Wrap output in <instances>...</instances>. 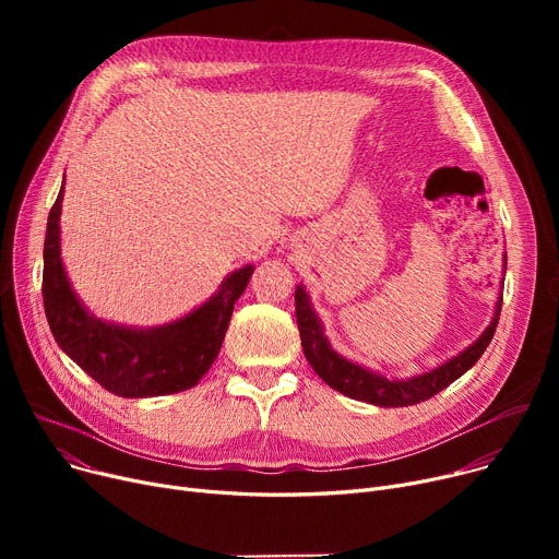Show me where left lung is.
<instances>
[{
    "instance_id": "1",
    "label": "left lung",
    "mask_w": 559,
    "mask_h": 559,
    "mask_svg": "<svg viewBox=\"0 0 559 559\" xmlns=\"http://www.w3.org/2000/svg\"><path fill=\"white\" fill-rule=\"evenodd\" d=\"M295 301H297V324H299L304 354H306L308 362L312 365V369L317 371V376L333 390L342 392L344 396L373 403L380 407L415 405V403L428 401L437 392L449 388L453 380H457L466 369H472L478 362V358L485 354L487 344L493 337L498 314H501V301H498V310H496L491 326L478 337V342H474L466 350H462L457 358L449 360L447 365L437 367L430 373L409 378V380H388V378L371 373V371H367L354 362H348L335 354L324 337V331H321L319 319L312 312L308 295L301 285L295 292Z\"/></svg>"
}]
</instances>
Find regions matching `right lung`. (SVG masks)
<instances>
[{
	"instance_id": "obj_1",
	"label": "right lung",
	"mask_w": 559,
	"mask_h": 559,
	"mask_svg": "<svg viewBox=\"0 0 559 559\" xmlns=\"http://www.w3.org/2000/svg\"><path fill=\"white\" fill-rule=\"evenodd\" d=\"M61 199L63 188L49 211L43 267V301L58 346L117 396L142 399L194 388L219 354L233 304L253 274L251 264L233 272L209 304L169 326L133 331L104 324L83 310L63 272L58 245Z\"/></svg>"
}]
</instances>
